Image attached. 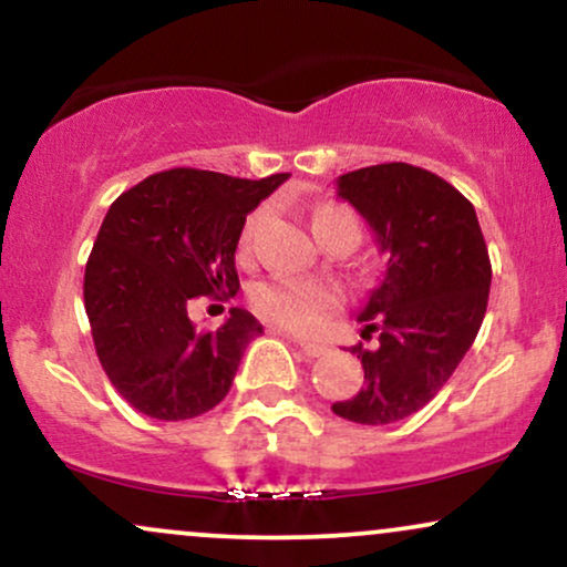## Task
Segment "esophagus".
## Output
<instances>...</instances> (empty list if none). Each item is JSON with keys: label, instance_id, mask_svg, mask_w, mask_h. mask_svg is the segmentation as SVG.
Here are the masks:
<instances>
[{"label": "esophagus", "instance_id": "34e87169", "mask_svg": "<svg viewBox=\"0 0 567 567\" xmlns=\"http://www.w3.org/2000/svg\"><path fill=\"white\" fill-rule=\"evenodd\" d=\"M296 343H298V349H301L306 357H311V360H315V357L328 354V349L320 347V343H306V341H296Z\"/></svg>", "mask_w": 567, "mask_h": 567}]
</instances>
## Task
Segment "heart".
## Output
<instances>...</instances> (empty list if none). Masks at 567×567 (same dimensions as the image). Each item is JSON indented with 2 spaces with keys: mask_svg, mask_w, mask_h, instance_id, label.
<instances>
[{
  "mask_svg": "<svg viewBox=\"0 0 567 567\" xmlns=\"http://www.w3.org/2000/svg\"><path fill=\"white\" fill-rule=\"evenodd\" d=\"M266 218V210H256L247 218L243 229V250H250V245L256 243L258 229H261ZM341 220H351L347 210L336 205H322L317 207L315 216H311V229L317 237L324 229H330L333 224ZM250 306L258 317L266 322H271L275 328L290 330V333H311L317 330L324 320L330 309L338 306V290L322 282H298V279H266L258 282L250 290Z\"/></svg>",
  "mask_w": 567,
  "mask_h": 567,
  "instance_id": "b5f03b06",
  "label": "heart"
}]
</instances>
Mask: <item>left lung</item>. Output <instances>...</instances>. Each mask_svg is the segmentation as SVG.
Instances as JSON below:
<instances>
[{
    "label": "left lung",
    "instance_id": "8db88e82",
    "mask_svg": "<svg viewBox=\"0 0 567 567\" xmlns=\"http://www.w3.org/2000/svg\"><path fill=\"white\" fill-rule=\"evenodd\" d=\"M338 197L373 229L386 271L360 311L362 336L375 333L379 343L351 347L365 386L336 402L333 413L354 424H394L445 386L477 338L491 258L472 202L424 167H362L338 178Z\"/></svg>",
    "mask_w": 567,
    "mask_h": 567
}]
</instances>
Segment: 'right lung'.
<instances>
[{"label": "right lung", "mask_w": 567, "mask_h": 567, "mask_svg": "<svg viewBox=\"0 0 567 567\" xmlns=\"http://www.w3.org/2000/svg\"><path fill=\"white\" fill-rule=\"evenodd\" d=\"M288 178L175 167L109 207L84 266V311L109 381L138 413L197 419L229 394L261 322L234 306L218 330L197 333L188 301L237 296L234 252L247 213Z\"/></svg>", "instance_id": "right-lung-1"}]
</instances>
